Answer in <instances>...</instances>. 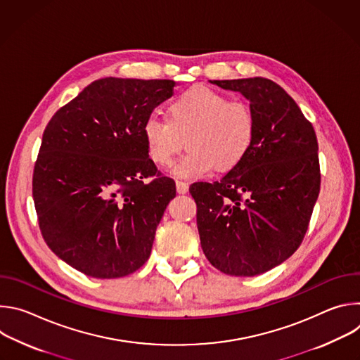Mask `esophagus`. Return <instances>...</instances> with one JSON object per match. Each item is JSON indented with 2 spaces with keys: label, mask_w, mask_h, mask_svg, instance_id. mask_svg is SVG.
<instances>
[{
  "label": "esophagus",
  "mask_w": 360,
  "mask_h": 360,
  "mask_svg": "<svg viewBox=\"0 0 360 360\" xmlns=\"http://www.w3.org/2000/svg\"><path fill=\"white\" fill-rule=\"evenodd\" d=\"M189 191V185L186 182H182V181H176V192L178 193H188Z\"/></svg>",
  "instance_id": "esophagus-1"
}]
</instances>
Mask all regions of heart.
<instances>
[{
    "instance_id": "obj_1",
    "label": "heart",
    "mask_w": 360,
    "mask_h": 360,
    "mask_svg": "<svg viewBox=\"0 0 360 360\" xmlns=\"http://www.w3.org/2000/svg\"><path fill=\"white\" fill-rule=\"evenodd\" d=\"M256 132L255 115L246 102L207 86H193L172 101L168 120L149 115L142 125L152 162L168 167L185 145L189 152L172 167L181 179L231 171L249 153Z\"/></svg>"
}]
</instances>
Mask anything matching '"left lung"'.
Listing matches in <instances>:
<instances>
[{"label":"left lung","mask_w":360,"mask_h":360,"mask_svg":"<svg viewBox=\"0 0 360 360\" xmlns=\"http://www.w3.org/2000/svg\"><path fill=\"white\" fill-rule=\"evenodd\" d=\"M210 82L249 101L256 132L245 160L219 182L189 188L200 246L226 275H261L292 256L307 231L321 189L316 134L268 78Z\"/></svg>","instance_id":"1"}]
</instances>
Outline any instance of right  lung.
<instances>
[{
	"label": "right lung",
	"mask_w": 360,
	"mask_h": 360,
	"mask_svg": "<svg viewBox=\"0 0 360 360\" xmlns=\"http://www.w3.org/2000/svg\"><path fill=\"white\" fill-rule=\"evenodd\" d=\"M171 79L102 78L48 122L32 176L41 233L60 259L98 279L138 271L176 195L149 160L142 125Z\"/></svg>",
	"instance_id": "add662e5"
}]
</instances>
